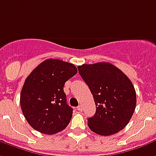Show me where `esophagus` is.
<instances>
[{
  "label": "esophagus",
  "instance_id": "esophagus-1",
  "mask_svg": "<svg viewBox=\"0 0 156 156\" xmlns=\"http://www.w3.org/2000/svg\"><path fill=\"white\" fill-rule=\"evenodd\" d=\"M77 108H78V110L79 111V112H82V110H83V107H82V105H80V106H78V107H77Z\"/></svg>",
  "mask_w": 156,
  "mask_h": 156
}]
</instances>
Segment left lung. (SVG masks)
Instances as JSON below:
<instances>
[{"mask_svg":"<svg viewBox=\"0 0 156 156\" xmlns=\"http://www.w3.org/2000/svg\"><path fill=\"white\" fill-rule=\"evenodd\" d=\"M78 69L95 101V114L87 119L91 131L100 136L122 131L130 122L136 105L131 80L110 63L83 64Z\"/></svg>","mask_w":156,"mask_h":156,"instance_id":"obj_1","label":"left lung"}]
</instances>
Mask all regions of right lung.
I'll use <instances>...</instances> for the list:
<instances>
[{
    "instance_id": "obj_1",
    "label": "right lung",
    "mask_w": 156,
    "mask_h": 156,
    "mask_svg": "<svg viewBox=\"0 0 156 156\" xmlns=\"http://www.w3.org/2000/svg\"><path fill=\"white\" fill-rule=\"evenodd\" d=\"M77 72L73 63L49 58L26 78L20 93V107L34 130L54 135L69 125L73 108L67 103L63 86Z\"/></svg>"
}]
</instances>
